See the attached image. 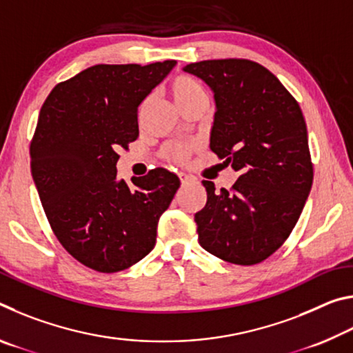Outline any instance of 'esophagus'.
<instances>
[{
    "label": "esophagus",
    "mask_w": 353,
    "mask_h": 353,
    "mask_svg": "<svg viewBox=\"0 0 353 353\" xmlns=\"http://www.w3.org/2000/svg\"><path fill=\"white\" fill-rule=\"evenodd\" d=\"M179 177H181V183L182 185H187V183H190L191 181H193V177L188 176V174H179Z\"/></svg>",
    "instance_id": "34e87169"
}]
</instances>
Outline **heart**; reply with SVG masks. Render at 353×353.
Returning a JSON list of instances; mask_svg holds the SVG:
<instances>
[{
    "label": "heart",
    "mask_w": 353,
    "mask_h": 353,
    "mask_svg": "<svg viewBox=\"0 0 353 353\" xmlns=\"http://www.w3.org/2000/svg\"><path fill=\"white\" fill-rule=\"evenodd\" d=\"M171 97L174 99L176 105L179 109H183L185 105L193 103V101L199 99L202 97H207L205 90L202 88L198 81L188 76H177L174 81L171 82ZM168 157L174 160V162H185L188 157V148L185 146H171L168 149Z\"/></svg>",
    "instance_id": "b5f03b06"
}]
</instances>
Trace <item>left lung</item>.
Returning <instances> with one entry per match:
<instances>
[{
    "label": "left lung",
    "instance_id": "obj_1",
    "mask_svg": "<svg viewBox=\"0 0 353 353\" xmlns=\"http://www.w3.org/2000/svg\"><path fill=\"white\" fill-rule=\"evenodd\" d=\"M183 71L212 88L210 149L240 174L232 190L202 181L199 244L224 261L256 265L290 236L312 190L305 119L282 82L256 62L202 61Z\"/></svg>",
    "mask_w": 353,
    "mask_h": 353
}]
</instances>
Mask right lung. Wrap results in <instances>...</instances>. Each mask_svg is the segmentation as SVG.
Masks as SVG:
<instances>
[{
  "instance_id": "obj_1",
  "label": "right lung",
  "mask_w": 353,
  "mask_h": 353,
  "mask_svg": "<svg viewBox=\"0 0 353 353\" xmlns=\"http://www.w3.org/2000/svg\"><path fill=\"white\" fill-rule=\"evenodd\" d=\"M94 65L57 83L41 105L31 172L51 229L87 268L118 272L155 246L181 181L165 168L117 177L118 152L139 137V105L176 67Z\"/></svg>"
}]
</instances>
